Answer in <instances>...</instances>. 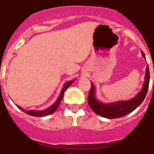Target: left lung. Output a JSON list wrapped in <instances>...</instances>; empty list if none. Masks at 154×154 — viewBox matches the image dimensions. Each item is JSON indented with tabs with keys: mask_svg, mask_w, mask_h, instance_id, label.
Returning a JSON list of instances; mask_svg holds the SVG:
<instances>
[{
	"mask_svg": "<svg viewBox=\"0 0 154 154\" xmlns=\"http://www.w3.org/2000/svg\"><path fill=\"white\" fill-rule=\"evenodd\" d=\"M143 57L145 58L144 52L141 53ZM150 82V72L149 67H146L145 76H144V82L142 87L141 91L136 95L134 97L131 98L128 100H122V101L112 102V103H103L98 100L95 95V87L93 83H91L90 92L88 97V103L92 110L97 115L107 119H116L125 116L127 114H129L134 111L137 106H140V103L145 98L147 93Z\"/></svg>",
	"mask_w": 154,
	"mask_h": 154,
	"instance_id": "obj_1",
	"label": "left lung"
}]
</instances>
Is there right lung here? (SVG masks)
<instances>
[{
  "mask_svg": "<svg viewBox=\"0 0 154 154\" xmlns=\"http://www.w3.org/2000/svg\"><path fill=\"white\" fill-rule=\"evenodd\" d=\"M73 82H74V80H71V81H69V82H66L65 84H64L62 90H61V93H60V96L58 97L57 100L55 101V103H54V104L51 105L50 107L47 108V109H44V110H34V109H32V110L26 111V109H24L23 108H22L21 106H18V105H17V107H18L19 109H21L22 111H23L24 112H26V113L29 114V115H30V116H32L42 117V116H45L51 115V113H53L54 112H55V110L57 109V107L59 106L61 100H62V99H63L64 92H65V91L66 90V89L68 88L72 84Z\"/></svg>",
  "mask_w": 154,
  "mask_h": 154,
  "instance_id": "right-lung-1",
  "label": "right lung"
}]
</instances>
